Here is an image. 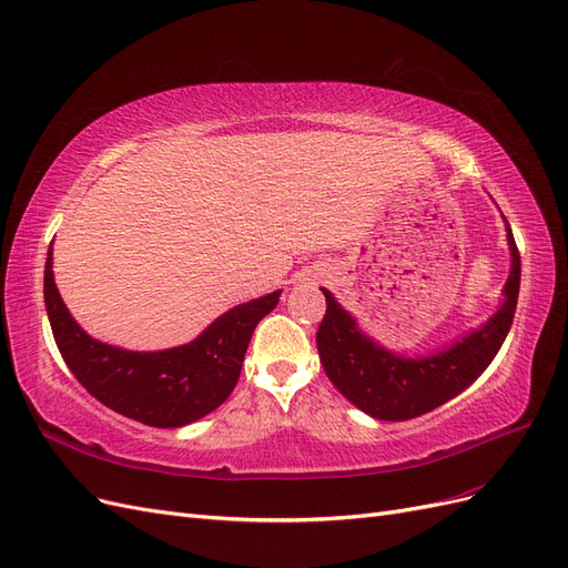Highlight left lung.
Listing matches in <instances>:
<instances>
[{
    "instance_id": "1",
    "label": "left lung",
    "mask_w": 568,
    "mask_h": 568,
    "mask_svg": "<svg viewBox=\"0 0 568 568\" xmlns=\"http://www.w3.org/2000/svg\"><path fill=\"white\" fill-rule=\"evenodd\" d=\"M505 220V215H503ZM509 277L493 317L428 355H400L359 329L357 320L329 288H322L326 313L317 329V351L332 384L365 415L382 422L415 419L469 388L505 343L517 311L521 255L505 220Z\"/></svg>"
}]
</instances>
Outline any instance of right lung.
<instances>
[{"label": "right lung", "mask_w": 568, "mask_h": 568, "mask_svg": "<svg viewBox=\"0 0 568 568\" xmlns=\"http://www.w3.org/2000/svg\"><path fill=\"white\" fill-rule=\"evenodd\" d=\"M54 248L44 263V305L61 357L99 403L134 422L178 428L211 415L234 390L253 329L282 291L234 305L184 346L125 351L92 338L68 313L54 282Z\"/></svg>", "instance_id": "1"}]
</instances>
